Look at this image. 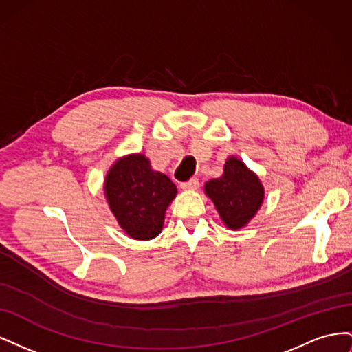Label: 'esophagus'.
I'll list each match as a JSON object with an SVG mask.
<instances>
[{
  "label": "esophagus",
  "instance_id": "obj_1",
  "mask_svg": "<svg viewBox=\"0 0 352 352\" xmlns=\"http://www.w3.org/2000/svg\"><path fill=\"white\" fill-rule=\"evenodd\" d=\"M180 188H182L184 190H195L199 188V182H198V179H190V180H188V182L180 184Z\"/></svg>",
  "mask_w": 352,
  "mask_h": 352
}]
</instances>
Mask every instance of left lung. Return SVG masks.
I'll list each match as a JSON object with an SVG mask.
<instances>
[{
	"mask_svg": "<svg viewBox=\"0 0 352 352\" xmlns=\"http://www.w3.org/2000/svg\"><path fill=\"white\" fill-rule=\"evenodd\" d=\"M204 192L230 230L247 226L263 206L265 195L258 176L235 155L226 160L220 177L206 182Z\"/></svg>",
	"mask_w": 352,
	"mask_h": 352,
	"instance_id": "1",
	"label": "left lung"
}]
</instances>
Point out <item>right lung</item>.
<instances>
[{
  "instance_id": "obj_1",
  "label": "right lung",
  "mask_w": 352,
  "mask_h": 352,
  "mask_svg": "<svg viewBox=\"0 0 352 352\" xmlns=\"http://www.w3.org/2000/svg\"><path fill=\"white\" fill-rule=\"evenodd\" d=\"M104 197L119 226L129 238L150 241L160 235L167 207L177 195L176 185L151 167L142 153L127 154L109 168Z\"/></svg>"
}]
</instances>
